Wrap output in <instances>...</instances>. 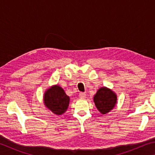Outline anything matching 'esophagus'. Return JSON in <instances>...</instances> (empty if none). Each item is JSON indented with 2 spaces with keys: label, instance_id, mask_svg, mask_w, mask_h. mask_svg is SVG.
Segmentation results:
<instances>
[{
  "label": "esophagus",
  "instance_id": "34e87169",
  "mask_svg": "<svg viewBox=\"0 0 155 155\" xmlns=\"http://www.w3.org/2000/svg\"><path fill=\"white\" fill-rule=\"evenodd\" d=\"M79 97L81 98H85L86 97V94L83 93V92H81V93L79 94Z\"/></svg>",
  "mask_w": 155,
  "mask_h": 155
}]
</instances>
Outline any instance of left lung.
<instances>
[{
  "mask_svg": "<svg viewBox=\"0 0 155 155\" xmlns=\"http://www.w3.org/2000/svg\"><path fill=\"white\" fill-rule=\"evenodd\" d=\"M96 108L102 114H106L114 108L117 103V95L106 87L100 88L94 96Z\"/></svg>",
  "mask_w": 155,
  "mask_h": 155,
  "instance_id": "8db88e82",
  "label": "left lung"
}]
</instances>
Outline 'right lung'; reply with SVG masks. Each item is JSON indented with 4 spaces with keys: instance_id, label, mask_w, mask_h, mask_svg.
Listing matches in <instances>:
<instances>
[{
    "instance_id": "right-lung-1",
    "label": "right lung",
    "mask_w": 155,
    "mask_h": 155,
    "mask_svg": "<svg viewBox=\"0 0 155 155\" xmlns=\"http://www.w3.org/2000/svg\"><path fill=\"white\" fill-rule=\"evenodd\" d=\"M44 103L47 108L55 115H62L66 111L70 103V97L59 85L48 88L44 96Z\"/></svg>"
}]
</instances>
